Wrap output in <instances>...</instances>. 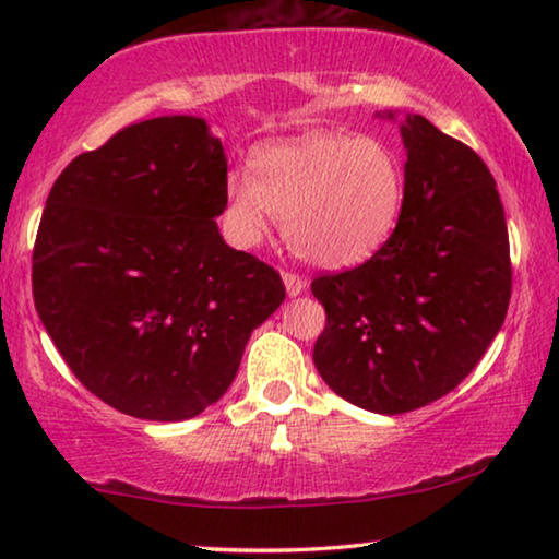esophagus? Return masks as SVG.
I'll list each match as a JSON object with an SVG mask.
<instances>
[{"label":"esophagus","instance_id":"obj_1","mask_svg":"<svg viewBox=\"0 0 559 559\" xmlns=\"http://www.w3.org/2000/svg\"><path fill=\"white\" fill-rule=\"evenodd\" d=\"M282 280H285V289H287V295H289V297L302 295V289H305V280L300 277V274H295V272H285V274H282Z\"/></svg>","mask_w":559,"mask_h":559}]
</instances>
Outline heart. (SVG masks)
I'll return each mask as SVG.
<instances>
[{
	"label": "heart",
	"instance_id": "1",
	"mask_svg": "<svg viewBox=\"0 0 559 559\" xmlns=\"http://www.w3.org/2000/svg\"><path fill=\"white\" fill-rule=\"evenodd\" d=\"M404 193V163L392 144L338 132L264 144L254 175L234 170L226 180L243 241H262L280 218L289 249L320 270H348L377 254L402 216Z\"/></svg>",
	"mask_w": 559,
	"mask_h": 559
}]
</instances>
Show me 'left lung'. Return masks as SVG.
I'll return each instance as SVG.
<instances>
[{
    "label": "left lung",
    "instance_id": "1",
    "mask_svg": "<svg viewBox=\"0 0 559 559\" xmlns=\"http://www.w3.org/2000/svg\"><path fill=\"white\" fill-rule=\"evenodd\" d=\"M400 134L407 193L394 234L369 262L312 282L328 318L316 369L379 415L453 392L501 331L511 297L507 218L484 159L419 114H404Z\"/></svg>",
    "mask_w": 559,
    "mask_h": 559
}]
</instances>
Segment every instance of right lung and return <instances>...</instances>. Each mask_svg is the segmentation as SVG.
Returning a JSON list of instances; mask_svg holds the SVG:
<instances>
[{
  "label": "right lung",
  "mask_w": 559,
  "mask_h": 559,
  "mask_svg": "<svg viewBox=\"0 0 559 559\" xmlns=\"http://www.w3.org/2000/svg\"><path fill=\"white\" fill-rule=\"evenodd\" d=\"M226 152L201 117L121 129L60 173L33 254L35 310L88 392L180 423L218 402L280 274L224 241Z\"/></svg>",
  "instance_id": "obj_1"
}]
</instances>
